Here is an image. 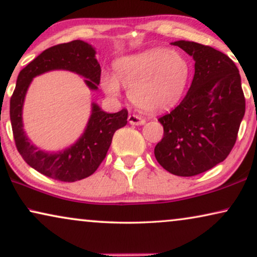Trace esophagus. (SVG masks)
I'll use <instances>...</instances> for the list:
<instances>
[{"mask_svg": "<svg viewBox=\"0 0 257 257\" xmlns=\"http://www.w3.org/2000/svg\"><path fill=\"white\" fill-rule=\"evenodd\" d=\"M128 122L131 125H144L145 124V120L142 117L136 114H130L128 115Z\"/></svg>", "mask_w": 257, "mask_h": 257, "instance_id": "esophagus-1", "label": "esophagus"}]
</instances>
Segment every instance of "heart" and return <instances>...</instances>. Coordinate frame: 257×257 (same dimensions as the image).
<instances>
[{
  "label": "heart",
  "mask_w": 257,
  "mask_h": 257,
  "mask_svg": "<svg viewBox=\"0 0 257 257\" xmlns=\"http://www.w3.org/2000/svg\"><path fill=\"white\" fill-rule=\"evenodd\" d=\"M115 75L104 72L100 85L104 92L118 97L120 84L130 90V98L147 112H163L174 107L187 87L191 68L179 51L165 48L150 49L119 58Z\"/></svg>",
  "instance_id": "1"
}]
</instances>
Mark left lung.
<instances>
[{
	"instance_id": "8db88e82",
	"label": "left lung",
	"mask_w": 257,
	"mask_h": 257,
	"mask_svg": "<svg viewBox=\"0 0 257 257\" xmlns=\"http://www.w3.org/2000/svg\"><path fill=\"white\" fill-rule=\"evenodd\" d=\"M171 44L192 56L195 71L181 103L159 118L164 138L154 156L170 173L193 177L216 166L230 153L245 100L238 69L228 56L195 42Z\"/></svg>"
}]
</instances>
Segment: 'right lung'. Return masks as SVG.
I'll return each instance as SVG.
<instances>
[{"instance_id": "1", "label": "right lung", "mask_w": 257, "mask_h": 257, "mask_svg": "<svg viewBox=\"0 0 257 257\" xmlns=\"http://www.w3.org/2000/svg\"><path fill=\"white\" fill-rule=\"evenodd\" d=\"M54 70L77 73L85 78L84 83L90 90H98L101 70L96 49L80 40L55 45L38 55L20 72L10 99V121L17 150L30 167L55 180L73 182L94 173L106 157L114 132L127 124V110L107 113L97 103H92L84 132L72 145L52 152L41 150L24 131L23 105L35 77Z\"/></svg>"}]
</instances>
